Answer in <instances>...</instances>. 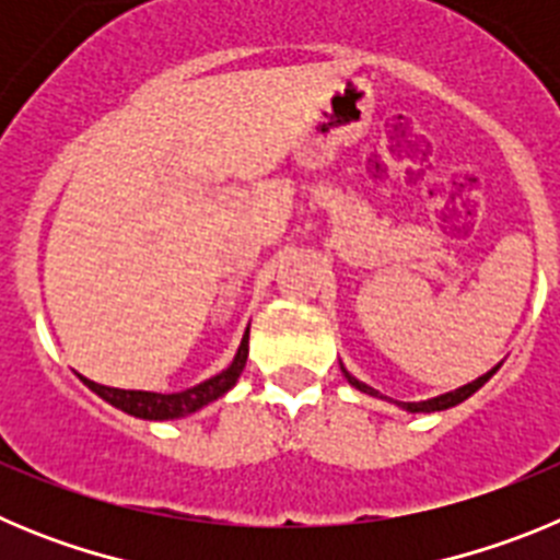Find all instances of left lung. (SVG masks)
Instances as JSON below:
<instances>
[{
  "label": "left lung",
  "mask_w": 560,
  "mask_h": 560,
  "mask_svg": "<svg viewBox=\"0 0 560 560\" xmlns=\"http://www.w3.org/2000/svg\"><path fill=\"white\" fill-rule=\"evenodd\" d=\"M497 370H499V364L493 370H488V373H485V375H479V378H474L471 384H463V387L452 389V393H446V395H438V398H429V400H395V404H398L400 409H407V412H443V409H452V407H457V404H463L465 398H471V395L477 393V389L482 387L485 381L491 378V375L497 373ZM341 373H345V378L350 381V387H355V389H359V393H368V395H373V398H384V395H381L378 389L368 387L364 381H359V378H355V375H350L348 370H345V364H341Z\"/></svg>",
  "instance_id": "8db88e82"
}]
</instances>
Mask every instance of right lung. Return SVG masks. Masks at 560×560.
Listing matches in <instances>:
<instances>
[{
    "mask_svg": "<svg viewBox=\"0 0 560 560\" xmlns=\"http://www.w3.org/2000/svg\"><path fill=\"white\" fill-rule=\"evenodd\" d=\"M246 355H249V328H246L244 339H241V348H237L230 368L221 370V373L212 375V378L201 381V384H196V387L182 389V393H167V395L145 393V389L103 387V384H95V381L83 378V375H78V378H81L92 393L101 395L106 404L122 409L126 415H133V418L176 420V418H187V415L199 412V409H205L207 404H212V400H219L224 393H230V389L235 387V381L241 378V373H244Z\"/></svg>",
    "mask_w": 560,
    "mask_h": 560,
    "instance_id": "obj_1",
    "label": "right lung"
}]
</instances>
